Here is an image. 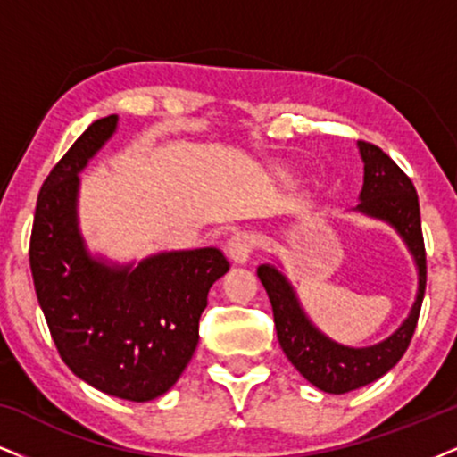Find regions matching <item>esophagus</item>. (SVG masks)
<instances>
[{
  "instance_id": "1",
  "label": "esophagus",
  "mask_w": 457,
  "mask_h": 457,
  "mask_svg": "<svg viewBox=\"0 0 457 457\" xmlns=\"http://www.w3.org/2000/svg\"><path fill=\"white\" fill-rule=\"evenodd\" d=\"M254 245H256V237L252 233H235L233 237L227 241V254L233 262L237 264H245L250 261L252 252H254Z\"/></svg>"
}]
</instances>
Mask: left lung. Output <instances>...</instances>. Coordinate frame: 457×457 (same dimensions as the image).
Instances as JSON below:
<instances>
[{
  "label": "left lung",
  "instance_id": "left-lung-1",
  "mask_svg": "<svg viewBox=\"0 0 457 457\" xmlns=\"http://www.w3.org/2000/svg\"><path fill=\"white\" fill-rule=\"evenodd\" d=\"M358 148L364 161V184L356 212L384 220L394 227L418 264V296L401 328L370 347H345L335 343L312 324L298 303L295 288L278 267H258V278L273 307L281 349L309 384L328 394L358 390L384 377L404 356L418 326L426 292V247L415 186L407 173L375 144L358 142Z\"/></svg>",
  "mask_w": 457,
  "mask_h": 457
}]
</instances>
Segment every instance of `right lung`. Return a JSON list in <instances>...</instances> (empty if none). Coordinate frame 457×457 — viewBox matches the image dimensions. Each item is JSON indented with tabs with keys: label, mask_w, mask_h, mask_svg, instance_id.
<instances>
[{
	"label": "right lung",
	"mask_w": 457,
	"mask_h": 457,
	"mask_svg": "<svg viewBox=\"0 0 457 457\" xmlns=\"http://www.w3.org/2000/svg\"><path fill=\"white\" fill-rule=\"evenodd\" d=\"M95 120L56 162L37 195L29 264L37 303L59 356L88 386L145 403L179 379L199 343L212 284L228 271L216 247L162 252L108 264L78 230V173L116 131Z\"/></svg>",
	"instance_id": "right-lung-1"
}]
</instances>
